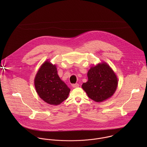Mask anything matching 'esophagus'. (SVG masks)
<instances>
[{
	"label": "esophagus",
	"instance_id": "esophagus-1",
	"mask_svg": "<svg viewBox=\"0 0 147 147\" xmlns=\"http://www.w3.org/2000/svg\"><path fill=\"white\" fill-rule=\"evenodd\" d=\"M72 86L73 88H78V87H79V85L78 83H76V84H72Z\"/></svg>",
	"mask_w": 147,
	"mask_h": 147
}]
</instances>
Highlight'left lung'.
<instances>
[{
  "mask_svg": "<svg viewBox=\"0 0 147 147\" xmlns=\"http://www.w3.org/2000/svg\"><path fill=\"white\" fill-rule=\"evenodd\" d=\"M88 82L82 88L88 96L96 102H102L113 96L116 90L118 79L106 63L98 64L88 71Z\"/></svg>",
  "mask_w": 147,
  "mask_h": 147,
  "instance_id": "left-lung-1",
  "label": "left lung"
}]
</instances>
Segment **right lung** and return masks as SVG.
<instances>
[{
  "instance_id": "obj_1",
  "label": "right lung",
  "mask_w": 147,
  "mask_h": 147,
  "mask_svg": "<svg viewBox=\"0 0 147 147\" xmlns=\"http://www.w3.org/2000/svg\"><path fill=\"white\" fill-rule=\"evenodd\" d=\"M34 85L40 98L50 105L61 104L67 98L70 92L59 77L56 65L47 61L42 64L36 74Z\"/></svg>"
}]
</instances>
